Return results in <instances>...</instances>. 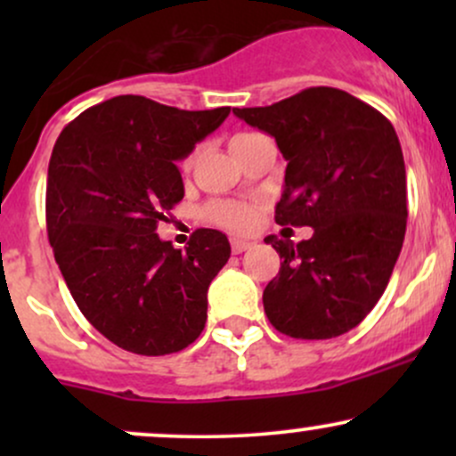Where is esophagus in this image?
I'll list each match as a JSON object with an SVG mask.
<instances>
[{
    "label": "esophagus",
    "mask_w": 456,
    "mask_h": 456,
    "mask_svg": "<svg viewBox=\"0 0 456 456\" xmlns=\"http://www.w3.org/2000/svg\"><path fill=\"white\" fill-rule=\"evenodd\" d=\"M250 246H253V242H248V240H242V238H233V240H232V250H233V255L244 253V250H248Z\"/></svg>",
    "instance_id": "1"
}]
</instances>
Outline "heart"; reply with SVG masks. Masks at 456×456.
Listing matches in <instances>:
<instances>
[{"label": "heart", "instance_id": "heart-1", "mask_svg": "<svg viewBox=\"0 0 456 456\" xmlns=\"http://www.w3.org/2000/svg\"><path fill=\"white\" fill-rule=\"evenodd\" d=\"M188 165H191V159L186 160V167ZM208 214L216 223H221L229 229H235V232L250 229L255 223V208L244 201H216L208 208Z\"/></svg>", "mask_w": 456, "mask_h": 456}]
</instances>
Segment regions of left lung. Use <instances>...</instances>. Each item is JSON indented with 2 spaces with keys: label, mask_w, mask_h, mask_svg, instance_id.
Segmentation results:
<instances>
[{
  "label": "left lung",
  "mask_w": 456,
  "mask_h": 456,
  "mask_svg": "<svg viewBox=\"0 0 456 456\" xmlns=\"http://www.w3.org/2000/svg\"><path fill=\"white\" fill-rule=\"evenodd\" d=\"M233 115L274 137L287 160L276 223L313 227L297 244L265 238L282 259L264 289L265 315L287 337H341L378 305L405 240L399 137L378 109L337 87Z\"/></svg>",
  "instance_id": "1"
}]
</instances>
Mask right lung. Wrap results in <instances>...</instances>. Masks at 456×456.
<instances>
[{
    "mask_svg": "<svg viewBox=\"0 0 456 456\" xmlns=\"http://www.w3.org/2000/svg\"><path fill=\"white\" fill-rule=\"evenodd\" d=\"M227 115L115 96L55 141L46 177L55 261L87 322L126 352H180L206 326L208 287L232 255L227 235L199 229L182 250L156 227L184 197L175 160Z\"/></svg>",
    "mask_w": 456,
    "mask_h": 456,
    "instance_id": "right-lung-1",
    "label": "right lung"
}]
</instances>
